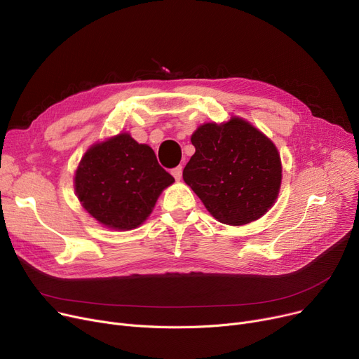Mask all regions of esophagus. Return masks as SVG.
Returning a JSON list of instances; mask_svg holds the SVG:
<instances>
[{
  "label": "esophagus",
  "mask_w": 359,
  "mask_h": 359,
  "mask_svg": "<svg viewBox=\"0 0 359 359\" xmlns=\"http://www.w3.org/2000/svg\"><path fill=\"white\" fill-rule=\"evenodd\" d=\"M172 175H174V178H175L177 181H180L181 177H182V166L174 168V169H172Z\"/></svg>",
  "instance_id": "34e87169"
}]
</instances>
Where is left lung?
Returning <instances> with one entry per match:
<instances>
[{"label":"left lung","mask_w":359,"mask_h":359,"mask_svg":"<svg viewBox=\"0 0 359 359\" xmlns=\"http://www.w3.org/2000/svg\"><path fill=\"white\" fill-rule=\"evenodd\" d=\"M196 153L182 170L187 185L222 224L245 225L276 201L282 165L276 146L245 119L208 123L191 135Z\"/></svg>","instance_id":"8db88e82"}]
</instances>
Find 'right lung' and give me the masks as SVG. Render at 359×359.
<instances>
[{"instance_id":"1","label":"right lung","mask_w":359,"mask_h":359,"mask_svg":"<svg viewBox=\"0 0 359 359\" xmlns=\"http://www.w3.org/2000/svg\"><path fill=\"white\" fill-rule=\"evenodd\" d=\"M174 181L150 146L123 133L84 153L74 190L81 206L99 224L128 231L143 224L161 193Z\"/></svg>"}]
</instances>
